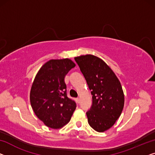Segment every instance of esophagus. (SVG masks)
<instances>
[{
    "label": "esophagus",
    "mask_w": 155,
    "mask_h": 155,
    "mask_svg": "<svg viewBox=\"0 0 155 155\" xmlns=\"http://www.w3.org/2000/svg\"><path fill=\"white\" fill-rule=\"evenodd\" d=\"M76 100H77V103H79L80 102V99L79 98H77V99H76Z\"/></svg>",
    "instance_id": "1"
}]
</instances>
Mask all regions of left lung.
Wrapping results in <instances>:
<instances>
[{
  "instance_id": "left-lung-1",
  "label": "left lung",
  "mask_w": 155,
  "mask_h": 155,
  "mask_svg": "<svg viewBox=\"0 0 155 155\" xmlns=\"http://www.w3.org/2000/svg\"><path fill=\"white\" fill-rule=\"evenodd\" d=\"M91 91L92 104L86 112L90 126L98 132L110 129L120 116L124 97L120 82L107 64L93 55L75 57Z\"/></svg>"
}]
</instances>
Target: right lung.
Wrapping results in <instances>:
<instances>
[{
    "instance_id": "right-lung-1",
    "label": "right lung",
    "mask_w": 155,
    "mask_h": 155,
    "mask_svg": "<svg viewBox=\"0 0 155 155\" xmlns=\"http://www.w3.org/2000/svg\"><path fill=\"white\" fill-rule=\"evenodd\" d=\"M75 64L70 59L50 60L40 68L32 85L30 100L37 117L50 128L70 122L77 104L67 95L64 78Z\"/></svg>"
}]
</instances>
